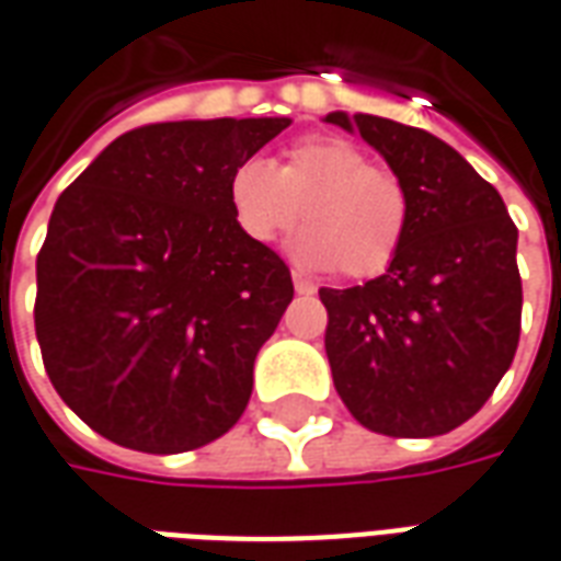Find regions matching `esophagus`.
<instances>
[{
	"mask_svg": "<svg viewBox=\"0 0 561 561\" xmlns=\"http://www.w3.org/2000/svg\"><path fill=\"white\" fill-rule=\"evenodd\" d=\"M294 291H297V294H316V285H312L309 279H304V276H297V273H294Z\"/></svg>",
	"mask_w": 561,
	"mask_h": 561,
	"instance_id": "1",
	"label": "esophagus"
}]
</instances>
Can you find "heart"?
I'll use <instances>...</instances> for the list:
<instances>
[{"label":"heart","mask_w":561,"mask_h":561,"mask_svg":"<svg viewBox=\"0 0 561 561\" xmlns=\"http://www.w3.org/2000/svg\"><path fill=\"white\" fill-rule=\"evenodd\" d=\"M228 209L249 243L270 245L300 221L294 252L309 267H336L348 279H369L400 255L412 197L409 185L385 164H369L348 140L309 135L285 147L273 168L243 159L225 185Z\"/></svg>","instance_id":"heart-1"}]
</instances>
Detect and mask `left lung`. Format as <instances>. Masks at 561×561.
I'll use <instances>...</instances> for the list:
<instances>
[{"label":"left lung","instance_id":"1","mask_svg":"<svg viewBox=\"0 0 561 561\" xmlns=\"http://www.w3.org/2000/svg\"><path fill=\"white\" fill-rule=\"evenodd\" d=\"M328 123L357 128L412 197L388 273L318 291L336 393L373 433L445 435L481 412L517 354V225L493 185L430 131L369 114Z\"/></svg>","mask_w":561,"mask_h":561}]
</instances>
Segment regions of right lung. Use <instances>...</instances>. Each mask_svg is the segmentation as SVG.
I'll return each mask as SVG.
<instances>
[{
  "label": "right lung",
  "instance_id": "obj_1",
  "mask_svg": "<svg viewBox=\"0 0 561 561\" xmlns=\"http://www.w3.org/2000/svg\"><path fill=\"white\" fill-rule=\"evenodd\" d=\"M291 119L131 128L59 195L35 273V336L80 421L144 454L231 430L294 297L291 270L237 231L228 173Z\"/></svg>",
  "mask_w": 561,
  "mask_h": 561
}]
</instances>
